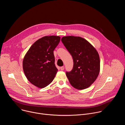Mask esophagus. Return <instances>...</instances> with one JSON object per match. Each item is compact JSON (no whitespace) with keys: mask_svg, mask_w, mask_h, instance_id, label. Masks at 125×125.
<instances>
[{"mask_svg":"<svg viewBox=\"0 0 125 125\" xmlns=\"http://www.w3.org/2000/svg\"><path fill=\"white\" fill-rule=\"evenodd\" d=\"M64 69V66H62L60 67V70H63Z\"/></svg>","mask_w":125,"mask_h":125,"instance_id":"obj_1","label":"esophagus"}]
</instances>
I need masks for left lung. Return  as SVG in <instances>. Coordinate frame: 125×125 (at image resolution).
I'll return each mask as SVG.
<instances>
[{"label":"left lung","instance_id":"8db88e82","mask_svg":"<svg viewBox=\"0 0 125 125\" xmlns=\"http://www.w3.org/2000/svg\"><path fill=\"white\" fill-rule=\"evenodd\" d=\"M61 41L74 61L72 70L66 72L70 84L79 90L90 87L100 72L98 52L87 41L80 37H63Z\"/></svg>","mask_w":125,"mask_h":125}]
</instances>
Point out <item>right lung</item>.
<instances>
[{
    "instance_id": "add662e5",
    "label": "right lung",
    "mask_w": 125,
    "mask_h": 125,
    "mask_svg": "<svg viewBox=\"0 0 125 125\" xmlns=\"http://www.w3.org/2000/svg\"><path fill=\"white\" fill-rule=\"evenodd\" d=\"M60 37L50 35L34 42L25 54L23 68L28 81L39 88H43L54 80L58 71L55 65L53 51Z\"/></svg>"
}]
</instances>
